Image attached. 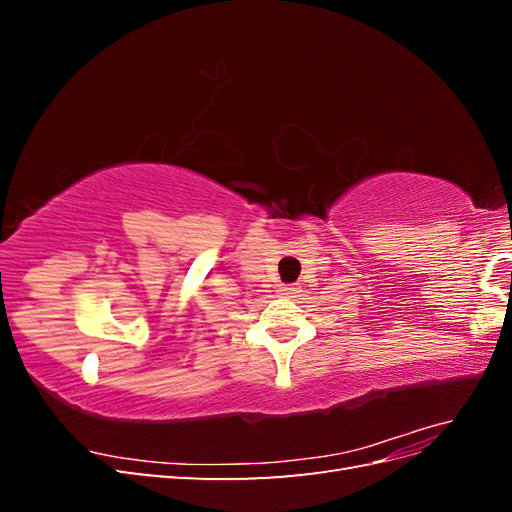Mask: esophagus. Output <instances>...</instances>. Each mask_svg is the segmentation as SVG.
Masks as SVG:
<instances>
[{
	"mask_svg": "<svg viewBox=\"0 0 512 512\" xmlns=\"http://www.w3.org/2000/svg\"><path fill=\"white\" fill-rule=\"evenodd\" d=\"M299 292V286L297 284H282L280 286V294H284V297H292V294Z\"/></svg>",
	"mask_w": 512,
	"mask_h": 512,
	"instance_id": "1",
	"label": "esophagus"
}]
</instances>
